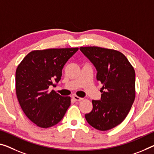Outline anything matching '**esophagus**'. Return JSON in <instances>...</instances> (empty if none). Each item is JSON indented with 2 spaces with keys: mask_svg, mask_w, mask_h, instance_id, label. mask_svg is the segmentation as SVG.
<instances>
[{
  "mask_svg": "<svg viewBox=\"0 0 154 154\" xmlns=\"http://www.w3.org/2000/svg\"><path fill=\"white\" fill-rule=\"evenodd\" d=\"M73 98H74V100H76V101H81V100H83V98H80V97H79L78 96H73Z\"/></svg>",
  "mask_w": 154,
  "mask_h": 154,
  "instance_id": "1",
  "label": "esophagus"
}]
</instances>
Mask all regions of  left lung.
Returning <instances> with one entry per match:
<instances>
[{"label":"left lung","instance_id":"1","mask_svg":"<svg viewBox=\"0 0 154 154\" xmlns=\"http://www.w3.org/2000/svg\"><path fill=\"white\" fill-rule=\"evenodd\" d=\"M80 50L95 66L96 79L103 85L101 99L92 100L93 109L85 118L94 128L107 131L121 123L131 109L136 97L135 70L115 49L93 46Z\"/></svg>","mask_w":154,"mask_h":154}]
</instances>
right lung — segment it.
<instances>
[{
  "instance_id": "add662e5",
  "label": "right lung",
  "mask_w": 154,
  "mask_h": 154,
  "mask_svg": "<svg viewBox=\"0 0 154 154\" xmlns=\"http://www.w3.org/2000/svg\"><path fill=\"white\" fill-rule=\"evenodd\" d=\"M78 50V47L34 50L18 65V100L26 116L38 127L48 128L58 123L70 106L69 96L48 89L60 81L64 65Z\"/></svg>"
}]
</instances>
